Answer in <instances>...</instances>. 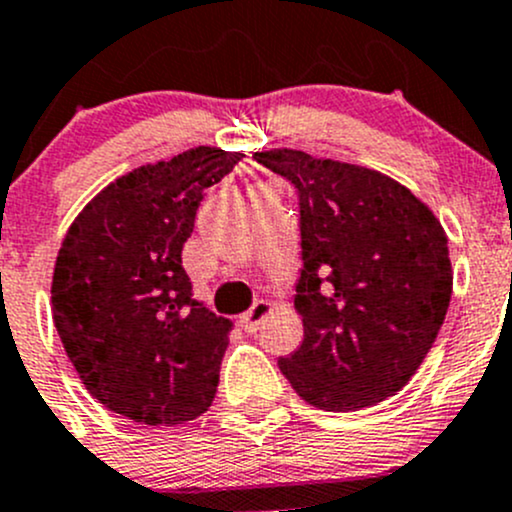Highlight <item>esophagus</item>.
Returning a JSON list of instances; mask_svg holds the SVG:
<instances>
[{
    "label": "esophagus",
    "mask_w": 512,
    "mask_h": 512,
    "mask_svg": "<svg viewBox=\"0 0 512 512\" xmlns=\"http://www.w3.org/2000/svg\"><path fill=\"white\" fill-rule=\"evenodd\" d=\"M271 310H273V305L268 303V300H256V303L251 305L244 315H241V328H244L246 333H256L258 325H261L263 320L271 315Z\"/></svg>",
    "instance_id": "1"
}]
</instances>
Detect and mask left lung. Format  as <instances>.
Masks as SVG:
<instances>
[{"label": "left lung", "instance_id": "left-lung-1", "mask_svg": "<svg viewBox=\"0 0 512 512\" xmlns=\"http://www.w3.org/2000/svg\"><path fill=\"white\" fill-rule=\"evenodd\" d=\"M300 197L295 310L303 342L278 367L325 412H357L397 394L434 345L451 303L449 239L397 179L278 147L256 152Z\"/></svg>", "mask_w": 512, "mask_h": 512}]
</instances>
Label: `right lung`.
<instances>
[{
  "instance_id": "right-lung-1",
  "label": "right lung",
  "mask_w": 512,
  "mask_h": 512,
  "mask_svg": "<svg viewBox=\"0 0 512 512\" xmlns=\"http://www.w3.org/2000/svg\"><path fill=\"white\" fill-rule=\"evenodd\" d=\"M241 157L199 145L135 167L68 226L51 313L73 370L110 412L175 426L212 407L231 323L192 298L182 246L204 189Z\"/></svg>"
}]
</instances>
